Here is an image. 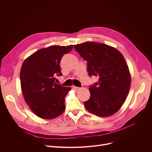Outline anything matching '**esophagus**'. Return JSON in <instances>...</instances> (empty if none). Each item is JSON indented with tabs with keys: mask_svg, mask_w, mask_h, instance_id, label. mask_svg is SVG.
I'll list each match as a JSON object with an SVG mask.
<instances>
[{
	"mask_svg": "<svg viewBox=\"0 0 152 152\" xmlns=\"http://www.w3.org/2000/svg\"><path fill=\"white\" fill-rule=\"evenodd\" d=\"M73 89L75 90V91H79L80 90V87H76V86H73Z\"/></svg>",
	"mask_w": 152,
	"mask_h": 152,
	"instance_id": "1",
	"label": "esophagus"
}]
</instances>
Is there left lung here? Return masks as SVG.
<instances>
[{"instance_id":"obj_1","label":"left lung","mask_w":152,"mask_h":152,"mask_svg":"<svg viewBox=\"0 0 152 152\" xmlns=\"http://www.w3.org/2000/svg\"><path fill=\"white\" fill-rule=\"evenodd\" d=\"M75 50L87 61L90 76L99 77L90 86V99L84 102L86 109L100 116L108 117L121 108L128 95L131 76L123 54L116 48L95 42L74 45Z\"/></svg>"}]
</instances>
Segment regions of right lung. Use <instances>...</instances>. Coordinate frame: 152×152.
Here are the masks:
<instances>
[{
  "label": "right lung",
  "mask_w": 152,
  "mask_h": 152,
  "mask_svg": "<svg viewBox=\"0 0 152 152\" xmlns=\"http://www.w3.org/2000/svg\"><path fill=\"white\" fill-rule=\"evenodd\" d=\"M73 45H52L39 49L25 59L20 70L21 91L27 105L38 117L52 119L65 110V98L71 91L55 82L62 75L60 62Z\"/></svg>",
  "instance_id": "right-lung-1"
}]
</instances>
